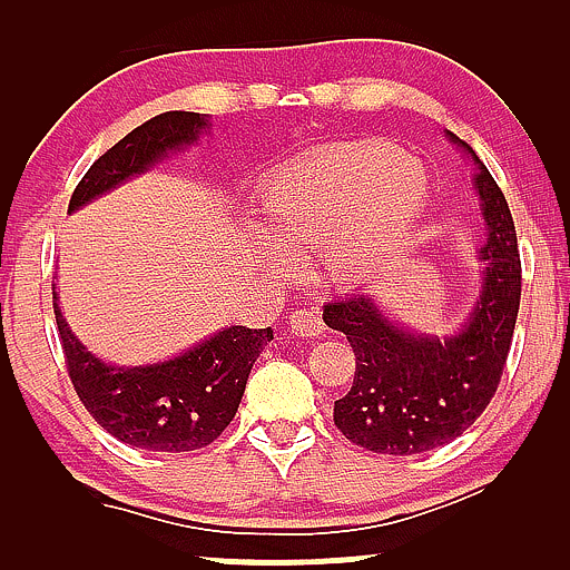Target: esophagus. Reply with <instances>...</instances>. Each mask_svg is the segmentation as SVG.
<instances>
[{
	"mask_svg": "<svg viewBox=\"0 0 570 570\" xmlns=\"http://www.w3.org/2000/svg\"><path fill=\"white\" fill-rule=\"evenodd\" d=\"M288 325H292L294 335H302V338H315L325 331L323 317H320L317 309H296L288 315Z\"/></svg>",
	"mask_w": 570,
	"mask_h": 570,
	"instance_id": "esophagus-1",
	"label": "esophagus"
}]
</instances>
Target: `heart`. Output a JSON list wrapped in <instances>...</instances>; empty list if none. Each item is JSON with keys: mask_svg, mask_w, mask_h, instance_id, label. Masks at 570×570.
<instances>
[{"mask_svg": "<svg viewBox=\"0 0 570 570\" xmlns=\"http://www.w3.org/2000/svg\"><path fill=\"white\" fill-rule=\"evenodd\" d=\"M429 204L419 159L384 141L331 147L288 165L263 196L271 232L296 250H320L335 282L362 284L407 250ZM263 258L286 266L274 239L258 237Z\"/></svg>", "mask_w": 570, "mask_h": 570, "instance_id": "heart-1", "label": "heart"}]
</instances>
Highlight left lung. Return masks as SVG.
<instances>
[{
    "instance_id": "1",
    "label": "left lung",
    "mask_w": 570,
    "mask_h": 570,
    "mask_svg": "<svg viewBox=\"0 0 570 570\" xmlns=\"http://www.w3.org/2000/svg\"><path fill=\"white\" fill-rule=\"evenodd\" d=\"M446 134L478 165L472 180L488 224L478 250L483 288L468 323L446 338L413 333L364 292L327 302L323 312L356 356L354 384L335 400L333 421L348 442L376 454L429 452L468 431L499 390L517 325L522 261L509 204L470 144Z\"/></svg>"
}]
</instances>
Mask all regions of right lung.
Returning a JSON list of instances; mask_svg holds the SVG:
<instances>
[{"label":"right lung","mask_w":570,"mask_h":570,"mask_svg":"<svg viewBox=\"0 0 570 570\" xmlns=\"http://www.w3.org/2000/svg\"><path fill=\"white\" fill-rule=\"evenodd\" d=\"M206 128L208 118L188 110L159 114L134 128L95 159L71 194L69 214L198 141ZM56 299L53 292L67 372L87 413L118 442L149 452H194L212 444L235 419L255 358L274 341L271 327L232 325L170 362L114 366L79 343Z\"/></svg>","instance_id":"obj_1"}]
</instances>
